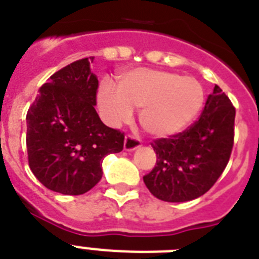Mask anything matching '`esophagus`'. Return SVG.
Listing matches in <instances>:
<instances>
[{
  "instance_id": "1",
  "label": "esophagus",
  "mask_w": 259,
  "mask_h": 259,
  "mask_svg": "<svg viewBox=\"0 0 259 259\" xmlns=\"http://www.w3.org/2000/svg\"><path fill=\"white\" fill-rule=\"evenodd\" d=\"M141 141L138 140V138H136L134 136H130V134H127V136L125 137V142H123V149L126 150V151H133V150L138 149V147H141Z\"/></svg>"
}]
</instances>
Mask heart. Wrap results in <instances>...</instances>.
<instances>
[{"label":"heart","instance_id":"b5f03b06","mask_svg":"<svg viewBox=\"0 0 259 259\" xmlns=\"http://www.w3.org/2000/svg\"><path fill=\"white\" fill-rule=\"evenodd\" d=\"M204 103V89L190 76L138 68L118 77L116 89L104 81L99 89V104L108 121L119 123L140 110V122L154 137L179 133L192 122Z\"/></svg>","mask_w":259,"mask_h":259}]
</instances>
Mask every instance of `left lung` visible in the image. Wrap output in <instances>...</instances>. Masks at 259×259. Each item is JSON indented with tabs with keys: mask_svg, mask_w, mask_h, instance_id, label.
Segmentation results:
<instances>
[{
	"mask_svg": "<svg viewBox=\"0 0 259 259\" xmlns=\"http://www.w3.org/2000/svg\"><path fill=\"white\" fill-rule=\"evenodd\" d=\"M234 117L229 97L214 85L196 122L182 133L151 143L156 163L143 177L150 192L168 203L190 201L208 192L229 162Z\"/></svg>",
	"mask_w": 259,
	"mask_h": 259,
	"instance_id": "obj_1",
	"label": "left lung"
}]
</instances>
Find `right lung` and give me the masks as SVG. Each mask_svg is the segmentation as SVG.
I'll list each match as a JSON object with an SVG mask.
<instances>
[{
	"label": "right lung",
	"mask_w": 259,
	"mask_h": 259,
	"mask_svg": "<svg viewBox=\"0 0 259 259\" xmlns=\"http://www.w3.org/2000/svg\"><path fill=\"white\" fill-rule=\"evenodd\" d=\"M93 56L55 72L27 110L26 146L36 179L63 195H82L103 177L108 154L123 149L125 134L104 125L95 105L99 80Z\"/></svg>",
	"instance_id": "add662e5"
}]
</instances>
